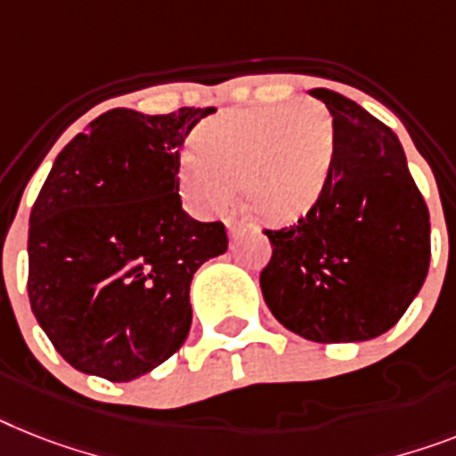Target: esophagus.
Returning <instances> with one entry per match:
<instances>
[{"label": "esophagus", "mask_w": 456, "mask_h": 456, "mask_svg": "<svg viewBox=\"0 0 456 456\" xmlns=\"http://www.w3.org/2000/svg\"><path fill=\"white\" fill-rule=\"evenodd\" d=\"M251 231L249 224H244V221H228V237H231V242H237L240 237L247 235Z\"/></svg>", "instance_id": "esophagus-1"}]
</instances>
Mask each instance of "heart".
<instances>
[{"instance_id": "obj_1", "label": "heart", "mask_w": 456, "mask_h": 456, "mask_svg": "<svg viewBox=\"0 0 456 456\" xmlns=\"http://www.w3.org/2000/svg\"><path fill=\"white\" fill-rule=\"evenodd\" d=\"M336 160V123L322 102L231 109L205 120L179 160V188L198 214H214L240 186L270 224L300 219L322 198Z\"/></svg>"}]
</instances>
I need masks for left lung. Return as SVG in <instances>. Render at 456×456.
I'll return each instance as SVG.
<instances>
[{
    "instance_id": "obj_1",
    "label": "left lung",
    "mask_w": 456,
    "mask_h": 456,
    "mask_svg": "<svg viewBox=\"0 0 456 456\" xmlns=\"http://www.w3.org/2000/svg\"><path fill=\"white\" fill-rule=\"evenodd\" d=\"M336 123V160L298 224L265 231L261 291L274 319L312 342H363L403 317L422 289L431 224L391 127L336 90L314 88Z\"/></svg>"
}]
</instances>
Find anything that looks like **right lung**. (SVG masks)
<instances>
[{
	"mask_svg": "<svg viewBox=\"0 0 456 456\" xmlns=\"http://www.w3.org/2000/svg\"><path fill=\"white\" fill-rule=\"evenodd\" d=\"M216 109H111L58 153L29 214V305L60 356L130 382L186 340L191 280L225 254L221 221L182 209L179 149Z\"/></svg>",
	"mask_w": 456,
	"mask_h": 456,
	"instance_id": "obj_1",
	"label": "right lung"
}]
</instances>
